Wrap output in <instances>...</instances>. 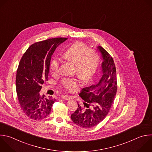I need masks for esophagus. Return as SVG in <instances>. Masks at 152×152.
Instances as JSON below:
<instances>
[{"label":"esophagus","mask_w":152,"mask_h":152,"mask_svg":"<svg viewBox=\"0 0 152 152\" xmlns=\"http://www.w3.org/2000/svg\"><path fill=\"white\" fill-rule=\"evenodd\" d=\"M61 98L64 99V100H70V97L68 95H63L61 96Z\"/></svg>","instance_id":"obj_1"}]
</instances>
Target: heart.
I'll use <instances>...</instances> for the list:
<instances>
[{
  "mask_svg": "<svg viewBox=\"0 0 152 152\" xmlns=\"http://www.w3.org/2000/svg\"><path fill=\"white\" fill-rule=\"evenodd\" d=\"M64 59L75 64V72L77 76L84 81L89 80L95 74L99 64V58L95 50L89 49L84 43L77 42L69 47L63 53ZM50 69L53 76L59 73L60 62L57 59L52 60ZM62 86L67 90L72 91L78 86L77 80L72 79H64L61 82Z\"/></svg>",
  "mask_w": 152,
  "mask_h": 152,
  "instance_id": "b5f03b06",
  "label": "heart"
}]
</instances>
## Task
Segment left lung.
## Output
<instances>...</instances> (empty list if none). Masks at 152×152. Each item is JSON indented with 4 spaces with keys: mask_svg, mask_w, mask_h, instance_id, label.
<instances>
[{
    "mask_svg": "<svg viewBox=\"0 0 152 152\" xmlns=\"http://www.w3.org/2000/svg\"><path fill=\"white\" fill-rule=\"evenodd\" d=\"M97 48L103 60L102 76L97 82L82 89L79 96L83 99L86 108L78 104L77 110L71 115L76 125L85 128L97 125L106 118L117 91L116 70L113 58L102 46Z\"/></svg>",
    "mask_w": 152,
    "mask_h": 152,
    "instance_id": "8db88e82",
    "label": "left lung"
}]
</instances>
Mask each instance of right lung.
Instances as JSON below:
<instances>
[{"mask_svg":"<svg viewBox=\"0 0 152 152\" xmlns=\"http://www.w3.org/2000/svg\"><path fill=\"white\" fill-rule=\"evenodd\" d=\"M67 38L57 37L32 44L23 54L17 71L16 90L21 108L31 119L47 117L56 99L39 92L48 80L50 60L56 48Z\"/></svg>","mask_w":152,"mask_h":152,"instance_id":"1","label":"right lung"}]
</instances>
